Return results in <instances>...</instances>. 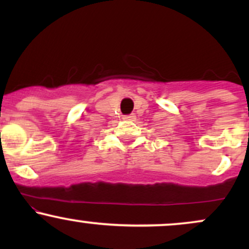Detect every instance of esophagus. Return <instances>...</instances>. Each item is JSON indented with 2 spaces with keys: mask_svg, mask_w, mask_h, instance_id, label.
Listing matches in <instances>:
<instances>
[{
  "mask_svg": "<svg viewBox=\"0 0 249 249\" xmlns=\"http://www.w3.org/2000/svg\"><path fill=\"white\" fill-rule=\"evenodd\" d=\"M124 119L125 121H134V119H136V115H134V113H131V115H126V116H124Z\"/></svg>",
  "mask_w": 249,
  "mask_h": 249,
  "instance_id": "34e87169",
  "label": "esophagus"
}]
</instances>
